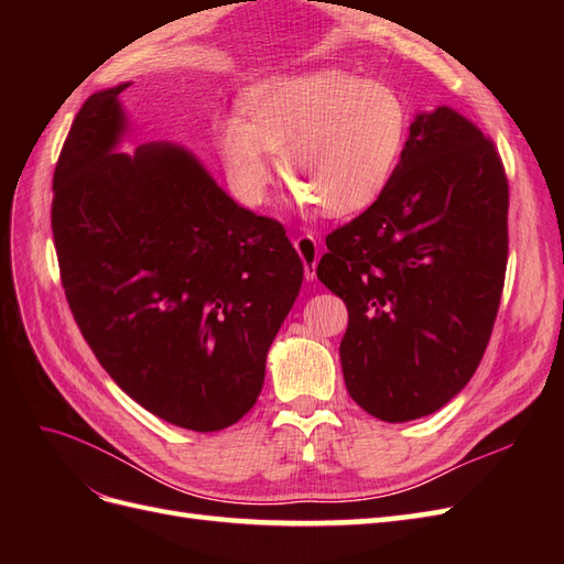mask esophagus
Here are the masks:
<instances>
[{"label": "esophagus", "mask_w": 564, "mask_h": 564, "mask_svg": "<svg viewBox=\"0 0 564 564\" xmlns=\"http://www.w3.org/2000/svg\"><path fill=\"white\" fill-rule=\"evenodd\" d=\"M294 247L301 256L303 268H305V280L313 282L315 272H317V261H319V245L313 235H301L294 240Z\"/></svg>", "instance_id": "34e87169"}]
</instances>
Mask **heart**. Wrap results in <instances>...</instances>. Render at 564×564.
<instances>
[{
  "mask_svg": "<svg viewBox=\"0 0 564 564\" xmlns=\"http://www.w3.org/2000/svg\"><path fill=\"white\" fill-rule=\"evenodd\" d=\"M406 108L381 82L322 67L259 84L245 119L220 127L218 148L237 193L265 197L272 183L270 152L280 155L286 183L327 216L371 207L400 164Z\"/></svg>",
  "mask_w": 564,
  "mask_h": 564,
  "instance_id": "obj_1",
  "label": "heart"
}]
</instances>
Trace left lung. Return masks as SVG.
<instances>
[{
  "instance_id": "8db88e82",
  "label": "left lung",
  "mask_w": 564,
  "mask_h": 564,
  "mask_svg": "<svg viewBox=\"0 0 564 564\" xmlns=\"http://www.w3.org/2000/svg\"><path fill=\"white\" fill-rule=\"evenodd\" d=\"M319 282L344 299L350 398L388 423L466 388L497 319L508 261L503 164L468 117L419 112L381 197L327 237Z\"/></svg>"
}]
</instances>
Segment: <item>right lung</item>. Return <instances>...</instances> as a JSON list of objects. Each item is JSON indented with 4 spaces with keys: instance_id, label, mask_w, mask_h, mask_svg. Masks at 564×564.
<instances>
[{
    "instance_id": "obj_1",
    "label": "right lung",
    "mask_w": 564,
    "mask_h": 564,
    "mask_svg": "<svg viewBox=\"0 0 564 564\" xmlns=\"http://www.w3.org/2000/svg\"><path fill=\"white\" fill-rule=\"evenodd\" d=\"M129 84L89 96L61 150L51 228L63 289L131 400L178 429L224 431L261 395L303 263L278 220L240 207L195 152L119 150Z\"/></svg>"
}]
</instances>
